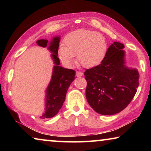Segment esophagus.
<instances>
[{
  "instance_id": "esophagus-1",
  "label": "esophagus",
  "mask_w": 151,
  "mask_h": 151,
  "mask_svg": "<svg viewBox=\"0 0 151 151\" xmlns=\"http://www.w3.org/2000/svg\"><path fill=\"white\" fill-rule=\"evenodd\" d=\"M76 76H78V77H80V76H82L83 75V73L82 72H80V71H76Z\"/></svg>"
}]
</instances>
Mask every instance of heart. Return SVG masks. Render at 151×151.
<instances>
[{"label":"heart","mask_w":151,"mask_h":151,"mask_svg":"<svg viewBox=\"0 0 151 151\" xmlns=\"http://www.w3.org/2000/svg\"><path fill=\"white\" fill-rule=\"evenodd\" d=\"M108 42L98 32L79 29L69 33L64 39V47L58 50L62 63L70 66L77 56L78 63L86 68H91L102 63L107 55Z\"/></svg>","instance_id":"heart-1"}]
</instances>
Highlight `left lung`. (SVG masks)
I'll use <instances>...</instances> for the list:
<instances>
[{
    "mask_svg": "<svg viewBox=\"0 0 151 151\" xmlns=\"http://www.w3.org/2000/svg\"><path fill=\"white\" fill-rule=\"evenodd\" d=\"M124 48L122 43L114 42L102 63L84 73L86 100L103 115H112L126 108L139 86V71L126 65Z\"/></svg>",
    "mask_w": 151,
    "mask_h": 151,
    "instance_id": "left-lung-1",
    "label": "left lung"
}]
</instances>
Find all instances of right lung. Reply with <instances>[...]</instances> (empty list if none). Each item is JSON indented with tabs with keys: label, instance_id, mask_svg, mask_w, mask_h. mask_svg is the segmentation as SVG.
<instances>
[{
	"label": "right lung",
	"instance_id": "right-lung-1",
	"mask_svg": "<svg viewBox=\"0 0 151 151\" xmlns=\"http://www.w3.org/2000/svg\"><path fill=\"white\" fill-rule=\"evenodd\" d=\"M60 40V37L55 36L50 42L45 39L37 41V44L39 47H47L54 63L50 81L45 91V112L40 119L52 118L58 114L65 101L68 88L75 78V70L60 66V60L58 58Z\"/></svg>",
	"mask_w": 151,
	"mask_h": 151
}]
</instances>
